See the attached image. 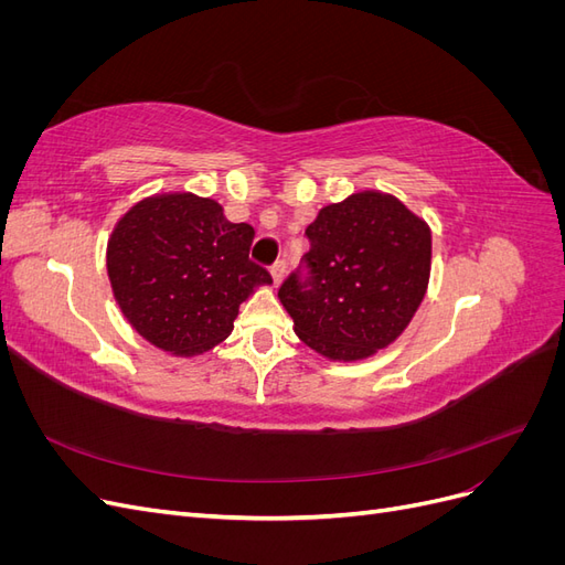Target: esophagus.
<instances>
[{"label":"esophagus","instance_id":"esophagus-1","mask_svg":"<svg viewBox=\"0 0 565 565\" xmlns=\"http://www.w3.org/2000/svg\"><path fill=\"white\" fill-rule=\"evenodd\" d=\"M285 268H287L285 259L273 262V266H270V276H273V282H276V285H280V282H282V278H285Z\"/></svg>","mask_w":565,"mask_h":565}]
</instances>
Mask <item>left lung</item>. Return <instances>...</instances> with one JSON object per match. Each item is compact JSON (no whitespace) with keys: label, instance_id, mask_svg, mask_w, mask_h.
<instances>
[{"label":"left lung","instance_id":"1","mask_svg":"<svg viewBox=\"0 0 565 565\" xmlns=\"http://www.w3.org/2000/svg\"><path fill=\"white\" fill-rule=\"evenodd\" d=\"M306 237L311 249L278 289L299 339L332 361L388 347L429 285V226L398 198L363 191L322 207Z\"/></svg>","mask_w":565,"mask_h":565}]
</instances>
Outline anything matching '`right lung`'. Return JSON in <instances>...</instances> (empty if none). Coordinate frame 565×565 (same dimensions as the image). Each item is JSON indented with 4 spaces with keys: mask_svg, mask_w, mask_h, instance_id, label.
I'll list each match as a JSON object with an SVG mask.
<instances>
[{
    "mask_svg": "<svg viewBox=\"0 0 565 565\" xmlns=\"http://www.w3.org/2000/svg\"><path fill=\"white\" fill-rule=\"evenodd\" d=\"M254 228L193 193L146 198L117 221L108 278L131 328L174 355L224 341L241 303L270 273L249 259Z\"/></svg>",
    "mask_w": 565,
    "mask_h": 565,
    "instance_id": "right-lung-1",
    "label": "right lung"
}]
</instances>
